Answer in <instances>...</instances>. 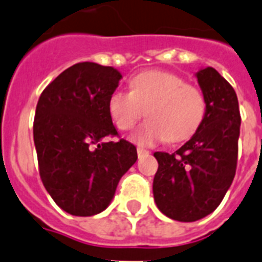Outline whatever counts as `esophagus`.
I'll return each mask as SVG.
<instances>
[{
	"label": "esophagus",
	"mask_w": 262,
	"mask_h": 262,
	"mask_svg": "<svg viewBox=\"0 0 262 262\" xmlns=\"http://www.w3.org/2000/svg\"><path fill=\"white\" fill-rule=\"evenodd\" d=\"M148 155H149V152H148V150L142 149V148H137V156H138V159H142V157L148 156Z\"/></svg>",
	"instance_id": "34e87169"
}]
</instances>
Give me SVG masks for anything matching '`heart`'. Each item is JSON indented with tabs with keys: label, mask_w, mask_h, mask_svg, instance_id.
<instances>
[{
	"label": "heart",
	"mask_w": 262,
	"mask_h": 262,
	"mask_svg": "<svg viewBox=\"0 0 262 262\" xmlns=\"http://www.w3.org/2000/svg\"><path fill=\"white\" fill-rule=\"evenodd\" d=\"M129 86L130 91L116 90L110 95L107 109L121 130H129L144 114L148 116L130 135L138 145L152 146L165 140L184 141L195 135L205 120V94L176 74L142 71L129 80Z\"/></svg>",
	"instance_id": "obj_1"
}]
</instances>
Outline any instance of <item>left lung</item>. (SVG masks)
<instances>
[{
	"label": "left lung",
	"instance_id": "left-lung-1",
	"mask_svg": "<svg viewBox=\"0 0 262 262\" xmlns=\"http://www.w3.org/2000/svg\"><path fill=\"white\" fill-rule=\"evenodd\" d=\"M207 113L195 135L173 153L156 152L153 196L164 215L195 222L211 214L230 188L237 168L241 116L234 89L212 67L195 74Z\"/></svg>",
	"mask_w": 262,
	"mask_h": 262
}]
</instances>
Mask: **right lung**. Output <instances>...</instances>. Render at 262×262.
I'll use <instances>...</instances> for the list:
<instances>
[{
	"instance_id": "right-lung-1",
	"label": "right lung",
	"mask_w": 262,
	"mask_h": 262,
	"mask_svg": "<svg viewBox=\"0 0 262 262\" xmlns=\"http://www.w3.org/2000/svg\"><path fill=\"white\" fill-rule=\"evenodd\" d=\"M121 75L113 67L83 61L63 71L41 93L33 122L41 182L61 210L99 214L118 182L137 160V149L117 136L107 102Z\"/></svg>"
}]
</instances>
